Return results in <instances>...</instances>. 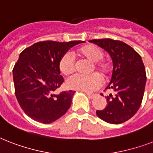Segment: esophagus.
Wrapping results in <instances>:
<instances>
[{"label": "esophagus", "mask_w": 153, "mask_h": 153, "mask_svg": "<svg viewBox=\"0 0 153 153\" xmlns=\"http://www.w3.org/2000/svg\"><path fill=\"white\" fill-rule=\"evenodd\" d=\"M86 95L88 96L89 98H91V99H93L94 97L96 96V94H91V93H86Z\"/></svg>", "instance_id": "obj_1"}]
</instances>
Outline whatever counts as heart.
Segmentation results:
<instances>
[{
    "mask_svg": "<svg viewBox=\"0 0 153 153\" xmlns=\"http://www.w3.org/2000/svg\"><path fill=\"white\" fill-rule=\"evenodd\" d=\"M80 56L86 58L92 62L91 71L97 70L103 78H107L111 72V63L109 60L103 59L104 53L99 48L94 44H88L78 50ZM60 72L66 76L71 75L75 71V61L69 53H65L59 62ZM102 84L100 76L96 73L90 75H75L67 82L68 88L76 91L90 92L98 88Z\"/></svg>",
    "mask_w": 153,
    "mask_h": 153,
    "instance_id": "heart-1",
    "label": "heart"
}]
</instances>
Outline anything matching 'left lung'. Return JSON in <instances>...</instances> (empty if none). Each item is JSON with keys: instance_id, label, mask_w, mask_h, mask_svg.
I'll use <instances>...</instances> for the list:
<instances>
[{"instance_id": "1", "label": "left lung", "mask_w": 153, "mask_h": 153, "mask_svg": "<svg viewBox=\"0 0 153 153\" xmlns=\"http://www.w3.org/2000/svg\"><path fill=\"white\" fill-rule=\"evenodd\" d=\"M109 53L113 60V74L105 89L114 92L107 96V106L96 114L110 124L123 123L140 108L145 93L146 72L140 55L129 45L112 39H92Z\"/></svg>"}]
</instances>
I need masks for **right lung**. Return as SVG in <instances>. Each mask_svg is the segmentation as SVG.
Here are the masks:
<instances>
[{
  "mask_svg": "<svg viewBox=\"0 0 153 153\" xmlns=\"http://www.w3.org/2000/svg\"><path fill=\"white\" fill-rule=\"evenodd\" d=\"M83 42H38L20 54L13 70L15 94L23 111L34 121L49 124L67 113L75 91L55 94L64 82L59 62L71 48Z\"/></svg>",
  "mask_w": 153,
  "mask_h": 153,
  "instance_id": "obj_1",
  "label": "right lung"
}]
</instances>
